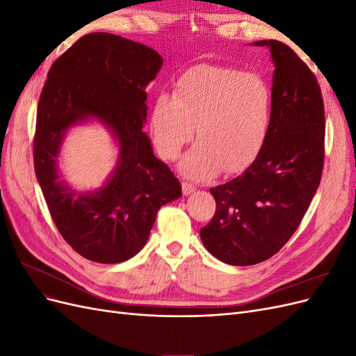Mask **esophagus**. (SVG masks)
<instances>
[{
  "instance_id": "1",
  "label": "esophagus",
  "mask_w": 356,
  "mask_h": 356,
  "mask_svg": "<svg viewBox=\"0 0 356 356\" xmlns=\"http://www.w3.org/2000/svg\"><path fill=\"white\" fill-rule=\"evenodd\" d=\"M181 187H182V193H184L186 196H188V195H191L193 191H196V186L195 184H190V182H182L181 184Z\"/></svg>"
}]
</instances>
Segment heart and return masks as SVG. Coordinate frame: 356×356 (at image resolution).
Instances as JSON below:
<instances>
[{
    "mask_svg": "<svg viewBox=\"0 0 356 356\" xmlns=\"http://www.w3.org/2000/svg\"><path fill=\"white\" fill-rule=\"evenodd\" d=\"M272 117L270 86L254 72L197 65L177 80L174 93L159 95L149 113L157 153L175 160L191 139L199 144L181 163L190 178H208L222 168L243 169L264 144Z\"/></svg>",
    "mask_w": 356,
    "mask_h": 356,
    "instance_id": "b5f03b06",
    "label": "heart"
}]
</instances>
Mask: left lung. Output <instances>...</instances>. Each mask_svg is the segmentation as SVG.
Wrapping results in <instances>:
<instances>
[{"label": "left lung", "mask_w": 356, "mask_h": 356, "mask_svg": "<svg viewBox=\"0 0 356 356\" xmlns=\"http://www.w3.org/2000/svg\"><path fill=\"white\" fill-rule=\"evenodd\" d=\"M272 117L264 144L242 175L211 188L213 218L200 229L204 248L220 261L252 266L289 241L316 193L324 166L325 113L315 74L276 40Z\"/></svg>", "instance_id": "obj_1"}]
</instances>
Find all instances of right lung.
<instances>
[{"mask_svg": "<svg viewBox=\"0 0 356 356\" xmlns=\"http://www.w3.org/2000/svg\"><path fill=\"white\" fill-rule=\"evenodd\" d=\"M161 65L159 53L141 42L93 32L55 60L40 95L35 175L62 238L90 261L115 264L136 255L157 211L182 195L144 132L145 88ZM92 118L113 134L119 157L101 189L77 192L60 178L57 157L67 129Z\"/></svg>", "mask_w": 356, "mask_h": 356, "instance_id": "right-lung-1", "label": "right lung"}]
</instances>
